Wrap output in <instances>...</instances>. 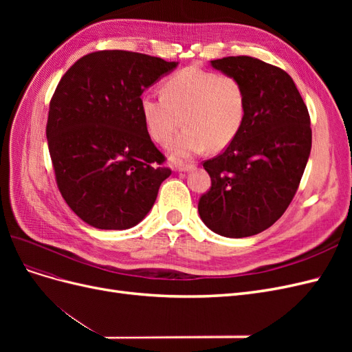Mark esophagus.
Wrapping results in <instances>:
<instances>
[{
    "label": "esophagus",
    "mask_w": 352,
    "mask_h": 352,
    "mask_svg": "<svg viewBox=\"0 0 352 352\" xmlns=\"http://www.w3.org/2000/svg\"><path fill=\"white\" fill-rule=\"evenodd\" d=\"M195 168V166L194 164H184V166H177L176 167V170H177V172H180V173H182V172H190V170H194Z\"/></svg>",
    "instance_id": "1"
}]
</instances>
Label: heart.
Returning a JSON list of instances; mask_svg holds the SVG:
<instances>
[{"instance_id":"1","label":"heart","mask_w":352,"mask_h":352,"mask_svg":"<svg viewBox=\"0 0 352 352\" xmlns=\"http://www.w3.org/2000/svg\"><path fill=\"white\" fill-rule=\"evenodd\" d=\"M140 107L148 135L162 145L182 119L185 129L168 146L170 160L179 163L207 148L219 153L235 141L247 117V94L230 74L186 67L166 79L163 94H144Z\"/></svg>"}]
</instances>
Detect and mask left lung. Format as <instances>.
I'll return each mask as SVG.
<instances>
[{
	"label": "left lung",
	"instance_id": "1",
	"mask_svg": "<svg viewBox=\"0 0 352 352\" xmlns=\"http://www.w3.org/2000/svg\"><path fill=\"white\" fill-rule=\"evenodd\" d=\"M210 65L242 83L247 117L225 153L202 164L211 189L198 212L217 235L247 238L270 228L291 204L311 151L310 116L282 69L245 56Z\"/></svg>",
	"mask_w": 352,
	"mask_h": 352
}]
</instances>
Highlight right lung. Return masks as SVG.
<instances>
[{"instance_id":"1","label":"right lung","mask_w":352,"mask_h":352,"mask_svg":"<svg viewBox=\"0 0 352 352\" xmlns=\"http://www.w3.org/2000/svg\"><path fill=\"white\" fill-rule=\"evenodd\" d=\"M176 61L131 51H97L61 78L47 140L60 192L89 226L124 230L153 208L170 168L148 135L141 95Z\"/></svg>"}]
</instances>
